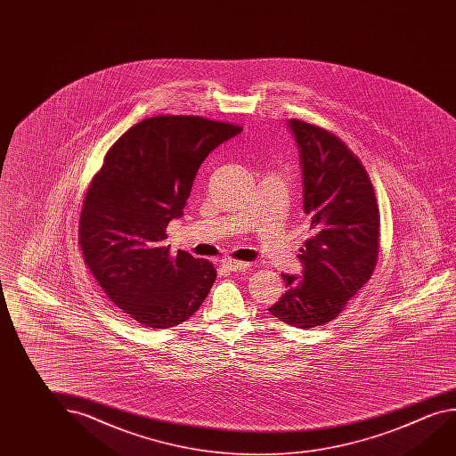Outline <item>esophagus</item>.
I'll return each instance as SVG.
<instances>
[{
    "instance_id": "34e87169",
    "label": "esophagus",
    "mask_w": 456,
    "mask_h": 456,
    "mask_svg": "<svg viewBox=\"0 0 456 456\" xmlns=\"http://www.w3.org/2000/svg\"><path fill=\"white\" fill-rule=\"evenodd\" d=\"M221 265L225 270H231V272H245L249 269V264L243 261H235V259H223Z\"/></svg>"
}]
</instances>
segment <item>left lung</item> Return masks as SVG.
I'll return each mask as SVG.
<instances>
[{"label": "left lung", "instance_id": "1", "mask_svg": "<svg viewBox=\"0 0 456 456\" xmlns=\"http://www.w3.org/2000/svg\"><path fill=\"white\" fill-rule=\"evenodd\" d=\"M288 126L299 146L312 237L297 256L302 275H281L283 296L269 312L289 326L310 329L336 320L370 280L380 213L364 165L338 136L304 120L289 119Z\"/></svg>", "mask_w": 456, "mask_h": 456}]
</instances>
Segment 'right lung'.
Instances as JSON below:
<instances>
[{"instance_id": "obj_1", "label": "right lung", "mask_w": 456, "mask_h": 456, "mask_svg": "<svg viewBox=\"0 0 456 456\" xmlns=\"http://www.w3.org/2000/svg\"><path fill=\"white\" fill-rule=\"evenodd\" d=\"M240 126L199 116L142 120L118 142L94 176L79 217V248L100 288L144 328L191 318L216 270L186 251L172 256L165 229L183 216L195 175Z\"/></svg>"}]
</instances>
